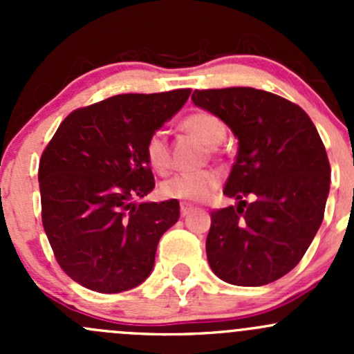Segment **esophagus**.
I'll list each match as a JSON object with an SVG mask.
<instances>
[{"mask_svg": "<svg viewBox=\"0 0 354 354\" xmlns=\"http://www.w3.org/2000/svg\"><path fill=\"white\" fill-rule=\"evenodd\" d=\"M192 209H194V205H190V203H185V202H183V203H181V205H180V212H181V216L185 217V216H187L188 212H190Z\"/></svg>", "mask_w": 354, "mask_h": 354, "instance_id": "34e87169", "label": "esophagus"}]
</instances>
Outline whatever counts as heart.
Masks as SVG:
<instances>
[{"label":"heart","instance_id":"heart-1","mask_svg":"<svg viewBox=\"0 0 354 354\" xmlns=\"http://www.w3.org/2000/svg\"><path fill=\"white\" fill-rule=\"evenodd\" d=\"M181 128L197 137L202 144L216 147L226 135V127L217 114L205 109H195L181 120ZM144 156L149 166L160 174L171 169V149L166 133L160 130L151 133L144 147ZM221 176L216 171H197V173H178L160 183L162 197L181 200V202H202L209 198L219 187Z\"/></svg>","mask_w":354,"mask_h":354}]
</instances>
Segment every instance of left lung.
Returning a JSON list of instances; mask_svg holds the SVG:
<instances>
[{
	"label": "left lung",
	"mask_w": 354,
	"mask_h": 354,
	"mask_svg": "<svg viewBox=\"0 0 354 354\" xmlns=\"http://www.w3.org/2000/svg\"><path fill=\"white\" fill-rule=\"evenodd\" d=\"M192 101L240 142L224 187L238 205L210 214V269L234 286L274 283L298 266L322 224L330 185L322 138L298 104L259 88L195 91Z\"/></svg>",
	"instance_id": "obj_1"
}]
</instances>
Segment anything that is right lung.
Returning a JSON list of instances; mask_svg holds the SVG:
<instances>
[{
  "instance_id": "add662e5",
  "label": "right lung",
  "mask_w": 354,
  "mask_h": 354,
  "mask_svg": "<svg viewBox=\"0 0 354 354\" xmlns=\"http://www.w3.org/2000/svg\"><path fill=\"white\" fill-rule=\"evenodd\" d=\"M190 88L120 94L71 111L39 162L42 226L66 276L97 292L144 283L180 202L135 203L154 188L144 156L151 133L190 97Z\"/></svg>"
}]
</instances>
